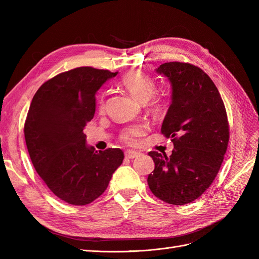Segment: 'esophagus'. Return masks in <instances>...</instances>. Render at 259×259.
<instances>
[{"label":"esophagus","instance_id":"1","mask_svg":"<svg viewBox=\"0 0 259 259\" xmlns=\"http://www.w3.org/2000/svg\"><path fill=\"white\" fill-rule=\"evenodd\" d=\"M139 155H140V153L137 151L127 150L126 152H125V158H127V159H135V158H138Z\"/></svg>","mask_w":259,"mask_h":259}]
</instances>
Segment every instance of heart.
Listing matches in <instances>:
<instances>
[{
  "mask_svg": "<svg viewBox=\"0 0 259 259\" xmlns=\"http://www.w3.org/2000/svg\"><path fill=\"white\" fill-rule=\"evenodd\" d=\"M121 84L133 97L142 104L148 103L156 90V84L152 77L142 72H131L126 74L122 79ZM149 108L153 112H161L164 108V103L160 98H153L149 102ZM98 110L100 112L105 110V101L103 98L98 101ZM146 131L147 126L144 124L133 125L121 133L120 138L124 144L135 145L138 142V138L145 135Z\"/></svg>",
  "mask_w": 259,
  "mask_h": 259,
  "instance_id": "heart-1",
  "label": "heart"
}]
</instances>
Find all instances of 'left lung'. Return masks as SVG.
<instances>
[{"label": "left lung", "mask_w": 259, "mask_h": 259, "mask_svg": "<svg viewBox=\"0 0 259 259\" xmlns=\"http://www.w3.org/2000/svg\"><path fill=\"white\" fill-rule=\"evenodd\" d=\"M155 71L171 86L161 132L171 138L174 149L169 156L149 152L154 169L148 185L156 198L184 205L202 195L221 168L229 142L228 119L221 94L199 67L173 61Z\"/></svg>", "instance_id": "left-lung-1"}]
</instances>
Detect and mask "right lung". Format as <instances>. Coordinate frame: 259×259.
<instances>
[{
    "mask_svg": "<svg viewBox=\"0 0 259 259\" xmlns=\"http://www.w3.org/2000/svg\"><path fill=\"white\" fill-rule=\"evenodd\" d=\"M117 72L80 67L37 90L25 123V139L36 173L50 190L72 205H86L105 192L124 159L119 148L97 152L83 133L95 114L97 91Z\"/></svg>",
    "mask_w": 259,
    "mask_h": 259,
    "instance_id": "right-lung-1",
    "label": "right lung"
}]
</instances>
